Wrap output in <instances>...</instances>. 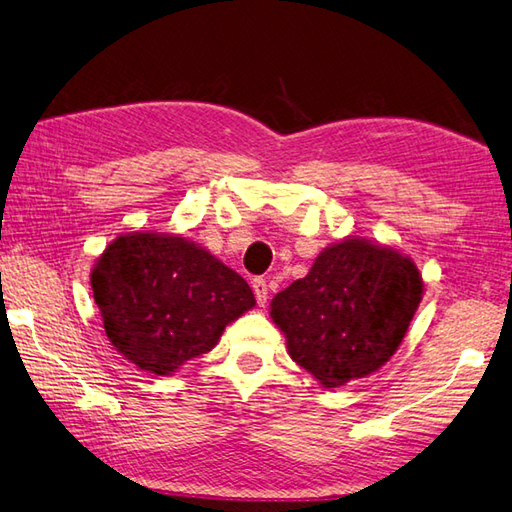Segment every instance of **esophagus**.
<instances>
[{
  "mask_svg": "<svg viewBox=\"0 0 512 512\" xmlns=\"http://www.w3.org/2000/svg\"><path fill=\"white\" fill-rule=\"evenodd\" d=\"M253 292H255L257 305L264 307L266 299H268V283L264 279H253Z\"/></svg>",
  "mask_w": 512,
  "mask_h": 512,
  "instance_id": "esophagus-1",
  "label": "esophagus"
}]
</instances>
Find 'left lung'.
Listing matches in <instances>:
<instances>
[{"instance_id": "obj_1", "label": "left lung", "mask_w": 512, "mask_h": 512, "mask_svg": "<svg viewBox=\"0 0 512 512\" xmlns=\"http://www.w3.org/2000/svg\"><path fill=\"white\" fill-rule=\"evenodd\" d=\"M421 299V272L408 255L349 235L272 299L270 316L290 358L338 388L395 355Z\"/></svg>"}]
</instances>
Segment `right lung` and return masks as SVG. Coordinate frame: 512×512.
I'll list each match as a JSON object with an SVG mask.
<instances>
[{
    "instance_id": "obj_1",
    "label": "right lung",
    "mask_w": 512,
    "mask_h": 512,
    "mask_svg": "<svg viewBox=\"0 0 512 512\" xmlns=\"http://www.w3.org/2000/svg\"><path fill=\"white\" fill-rule=\"evenodd\" d=\"M93 299L113 347L141 371L172 375L216 347L224 327L253 310L235 270L178 235H120L95 259Z\"/></svg>"
}]
</instances>
